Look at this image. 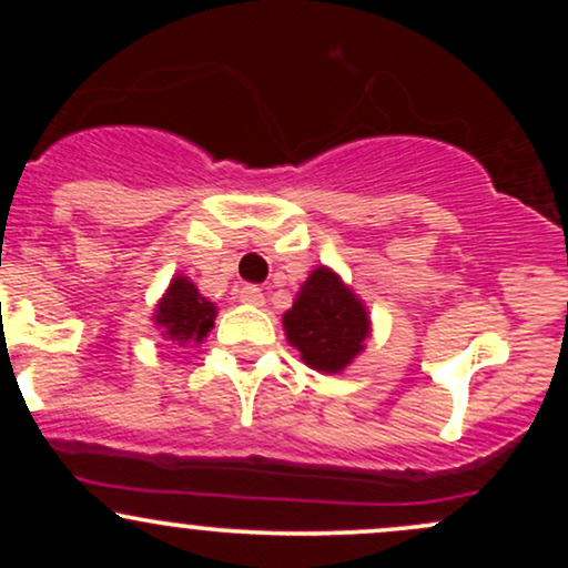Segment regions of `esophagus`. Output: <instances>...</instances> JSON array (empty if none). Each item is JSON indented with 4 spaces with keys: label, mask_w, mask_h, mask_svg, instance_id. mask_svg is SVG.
Returning <instances> with one entry per match:
<instances>
[{
    "label": "esophagus",
    "mask_w": 568,
    "mask_h": 568,
    "mask_svg": "<svg viewBox=\"0 0 568 568\" xmlns=\"http://www.w3.org/2000/svg\"><path fill=\"white\" fill-rule=\"evenodd\" d=\"M237 298L243 304H253V306H262L264 304V293L262 288H256V285H243L237 293Z\"/></svg>",
    "instance_id": "34e87169"
}]
</instances>
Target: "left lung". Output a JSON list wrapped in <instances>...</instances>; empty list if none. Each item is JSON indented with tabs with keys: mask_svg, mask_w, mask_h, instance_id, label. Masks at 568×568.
<instances>
[{
	"mask_svg": "<svg viewBox=\"0 0 568 568\" xmlns=\"http://www.w3.org/2000/svg\"><path fill=\"white\" fill-rule=\"evenodd\" d=\"M283 325L306 366L323 374L347 368L371 334L366 306L328 266H317L304 280Z\"/></svg>",
	"mask_w": 568,
	"mask_h": 568,
	"instance_id": "1",
	"label": "left lung"
}]
</instances>
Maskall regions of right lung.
Masks as SVG:
<instances>
[{
  "label": "right lung",
  "mask_w": 568,
  "mask_h": 568,
  "mask_svg": "<svg viewBox=\"0 0 568 568\" xmlns=\"http://www.w3.org/2000/svg\"><path fill=\"white\" fill-rule=\"evenodd\" d=\"M213 321H216V306L184 275L171 280V288L165 291L154 312V323L162 328V336L179 347H184L186 342L200 344L213 328Z\"/></svg>",
  "instance_id": "1"
}]
</instances>
